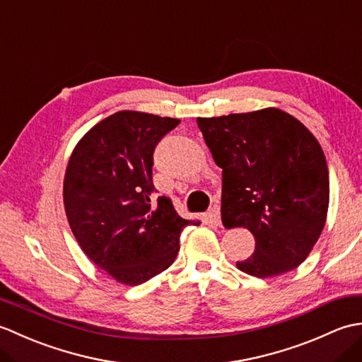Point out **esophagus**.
I'll return each mask as SVG.
<instances>
[{
  "instance_id": "esophagus-1",
  "label": "esophagus",
  "mask_w": 362,
  "mask_h": 362,
  "mask_svg": "<svg viewBox=\"0 0 362 362\" xmlns=\"http://www.w3.org/2000/svg\"><path fill=\"white\" fill-rule=\"evenodd\" d=\"M209 218L211 222H214L216 226H221V216H219V209L216 205L213 206V209L209 211Z\"/></svg>"
}]
</instances>
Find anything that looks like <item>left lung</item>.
I'll return each instance as SVG.
<instances>
[{
  "instance_id": "1",
  "label": "left lung",
  "mask_w": 362,
  "mask_h": 362,
  "mask_svg": "<svg viewBox=\"0 0 362 362\" xmlns=\"http://www.w3.org/2000/svg\"><path fill=\"white\" fill-rule=\"evenodd\" d=\"M197 126L222 169V224L255 238V250L236 267L258 279L298 267L325 227L329 204L328 166L316 136L275 107L197 118Z\"/></svg>"
}]
</instances>
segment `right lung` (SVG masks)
<instances>
[{"label": "right lung", "instance_id": "1", "mask_svg": "<svg viewBox=\"0 0 362 362\" xmlns=\"http://www.w3.org/2000/svg\"><path fill=\"white\" fill-rule=\"evenodd\" d=\"M180 119L121 110L83 135L68 160L64 205L82 252L115 281L136 286L174 263L183 227L171 199L156 193L152 153Z\"/></svg>", "mask_w": 362, "mask_h": 362}]
</instances>
